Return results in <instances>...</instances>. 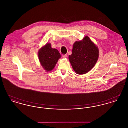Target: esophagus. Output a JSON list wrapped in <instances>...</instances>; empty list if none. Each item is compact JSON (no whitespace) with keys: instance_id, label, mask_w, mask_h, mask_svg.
Segmentation results:
<instances>
[{"instance_id":"1","label":"esophagus","mask_w":128,"mask_h":128,"mask_svg":"<svg viewBox=\"0 0 128 128\" xmlns=\"http://www.w3.org/2000/svg\"><path fill=\"white\" fill-rule=\"evenodd\" d=\"M63 56L64 58H66L67 57V54H65V55H63Z\"/></svg>"}]
</instances>
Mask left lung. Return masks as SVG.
Wrapping results in <instances>:
<instances>
[{"mask_svg": "<svg viewBox=\"0 0 128 128\" xmlns=\"http://www.w3.org/2000/svg\"><path fill=\"white\" fill-rule=\"evenodd\" d=\"M99 50L88 36L73 44L72 54L68 59L74 70L78 74L89 72L98 61Z\"/></svg>", "mask_w": 128, "mask_h": 128, "instance_id": "1", "label": "left lung"}]
</instances>
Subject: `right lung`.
<instances>
[{
  "label": "right lung",
  "mask_w": 128,
  "mask_h": 128,
  "mask_svg": "<svg viewBox=\"0 0 128 128\" xmlns=\"http://www.w3.org/2000/svg\"><path fill=\"white\" fill-rule=\"evenodd\" d=\"M50 43H47L38 51V58L41 65L46 72H50L55 67L61 55L58 51L52 48Z\"/></svg>",
  "instance_id": "1"
}]
</instances>
